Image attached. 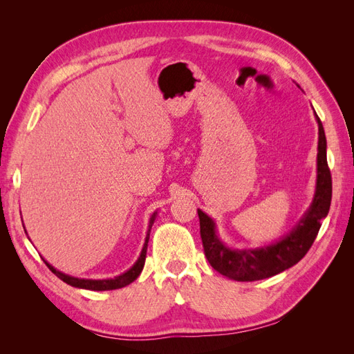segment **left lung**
Instances as JSON below:
<instances>
[{
    "label": "left lung",
    "instance_id": "8db88e82",
    "mask_svg": "<svg viewBox=\"0 0 354 354\" xmlns=\"http://www.w3.org/2000/svg\"><path fill=\"white\" fill-rule=\"evenodd\" d=\"M319 127L317 176L312 203L294 229L270 245L251 250L229 248L217 234V226L208 214L198 209L201 238L207 260L223 276L239 282H252L272 277L297 264L313 245L322 220L328 216L332 198V180L326 160V137L324 125L316 115Z\"/></svg>",
    "mask_w": 354,
    "mask_h": 354
}]
</instances>
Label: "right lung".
Returning a JSON list of instances; mask_svg holds the SVG:
<instances>
[{
    "label": "right lung",
    "instance_id": "1",
    "mask_svg": "<svg viewBox=\"0 0 354 354\" xmlns=\"http://www.w3.org/2000/svg\"><path fill=\"white\" fill-rule=\"evenodd\" d=\"M156 214L158 212L155 211L152 214L151 220H149V229H147V233H146L140 257H138L137 261L130 267V269H128L127 272H124L120 276H115L113 279H84V277H75V276H71V274H66V273H62V272L56 270L55 267H53L50 263H47L46 260H44V263L47 264L48 269L59 277V279H62L63 282H66L68 285L75 286V288L90 289V291H112V289L124 288L127 285H130L131 282H134L138 277V274H140L142 270H143L145 260H146V252H147V242H149V236H151V229H152L153 223H155Z\"/></svg>",
    "mask_w": 354,
    "mask_h": 354
}]
</instances>
